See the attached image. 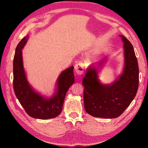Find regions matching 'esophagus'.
<instances>
[{
  "label": "esophagus",
  "instance_id": "34e87169",
  "mask_svg": "<svg viewBox=\"0 0 148 148\" xmlns=\"http://www.w3.org/2000/svg\"><path fill=\"white\" fill-rule=\"evenodd\" d=\"M84 70V65L82 63L77 64L75 66V73L78 75H82Z\"/></svg>",
  "mask_w": 148,
  "mask_h": 148
}]
</instances>
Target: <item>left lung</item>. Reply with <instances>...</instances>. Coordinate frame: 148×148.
Instances as JSON below:
<instances>
[{
  "mask_svg": "<svg viewBox=\"0 0 148 148\" xmlns=\"http://www.w3.org/2000/svg\"><path fill=\"white\" fill-rule=\"evenodd\" d=\"M124 43L125 65L122 74L110 84L98 80L99 66H91L87 70L82 83L84 104L86 112L95 117L117 118L122 114L135 98L138 88V60L131 42L124 36H120Z\"/></svg>",
  "mask_w": 148,
  "mask_h": 148,
  "instance_id": "obj_1",
  "label": "left lung"
}]
</instances>
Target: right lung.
<instances>
[{"mask_svg": "<svg viewBox=\"0 0 148 148\" xmlns=\"http://www.w3.org/2000/svg\"><path fill=\"white\" fill-rule=\"evenodd\" d=\"M28 36L17 45L13 59V89L15 95L26 112L30 117L39 119L56 117L62 112L67 91L75 82L73 66L62 71L57 81L56 93L50 98H44L30 86L23 69L21 49Z\"/></svg>", "mask_w": 148, "mask_h": 148, "instance_id": "add662e5", "label": "right lung"}]
</instances>
